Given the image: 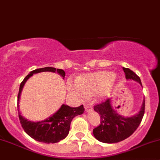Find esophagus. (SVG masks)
Returning <instances> with one entry per match:
<instances>
[{"label": "esophagus", "mask_w": 160, "mask_h": 160, "mask_svg": "<svg viewBox=\"0 0 160 160\" xmlns=\"http://www.w3.org/2000/svg\"><path fill=\"white\" fill-rule=\"evenodd\" d=\"M84 108H85V111H87L92 110V107H91V105H90V104H84Z\"/></svg>", "instance_id": "1"}]
</instances>
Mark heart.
<instances>
[{"instance_id":"obj_1","label":"heart","mask_w":160,"mask_h":160,"mask_svg":"<svg viewBox=\"0 0 160 160\" xmlns=\"http://www.w3.org/2000/svg\"><path fill=\"white\" fill-rule=\"evenodd\" d=\"M115 79V74L109 71L86 73L80 76L77 80H69L67 88L69 92L74 97L83 98L97 94L100 98H104L107 88Z\"/></svg>"}]
</instances>
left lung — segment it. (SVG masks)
I'll list each match as a JSON object with an SVG mask.
<instances>
[{"label":"left lung","mask_w":160,"mask_h":160,"mask_svg":"<svg viewBox=\"0 0 160 160\" xmlns=\"http://www.w3.org/2000/svg\"><path fill=\"white\" fill-rule=\"evenodd\" d=\"M123 70L127 80H133L142 85L139 77L133 71L125 67ZM93 110L101 117L100 125L93 129L95 138L104 143L118 142L128 138L139 126L145 113V100L138 114L132 117L125 118L118 114L113 108L111 100L109 98L95 105Z\"/></svg>","instance_id":"obj_1"}]
</instances>
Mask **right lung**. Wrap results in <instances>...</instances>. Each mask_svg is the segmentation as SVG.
Listing matches in <instances>:
<instances>
[{"label": "right lung", "mask_w": 160, "mask_h": 160, "mask_svg": "<svg viewBox=\"0 0 160 160\" xmlns=\"http://www.w3.org/2000/svg\"><path fill=\"white\" fill-rule=\"evenodd\" d=\"M41 72H57L62 77H65V72L62 70L53 68V67H44L32 70L29 74L25 77L23 81L21 83L19 92L18 94V107L22 88L25 82L33 74ZM84 111L83 105L77 108H71L70 106L62 104L59 109L51 117L41 122H31L25 118L18 111V117L21 125L25 132L36 141L44 143H56L64 139L69 134L70 128V123L72 118L76 116L82 114Z\"/></svg>", "instance_id": "1"}]
</instances>
